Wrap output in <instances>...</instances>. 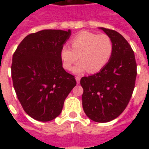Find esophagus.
<instances>
[{
    "mask_svg": "<svg viewBox=\"0 0 149 149\" xmlns=\"http://www.w3.org/2000/svg\"><path fill=\"white\" fill-rule=\"evenodd\" d=\"M76 81H77V84H80V81H81V77H76Z\"/></svg>",
    "mask_w": 149,
    "mask_h": 149,
    "instance_id": "obj_1",
    "label": "esophagus"
}]
</instances>
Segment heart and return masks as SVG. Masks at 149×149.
I'll return each instance as SVG.
<instances>
[{
  "mask_svg": "<svg viewBox=\"0 0 149 149\" xmlns=\"http://www.w3.org/2000/svg\"><path fill=\"white\" fill-rule=\"evenodd\" d=\"M70 48L64 45L60 51L62 66L70 70L78 56L81 61L73 68L76 74L85 71L91 73L102 70L111 59L113 52L112 39L105 34H97L88 31H82L69 40Z\"/></svg>",
  "mask_w": 149,
  "mask_h": 149,
  "instance_id": "heart-1",
  "label": "heart"
}]
</instances>
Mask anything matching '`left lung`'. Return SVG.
Segmentation results:
<instances>
[{"label":"left lung","mask_w":149,"mask_h":149,"mask_svg":"<svg viewBox=\"0 0 149 149\" xmlns=\"http://www.w3.org/2000/svg\"><path fill=\"white\" fill-rule=\"evenodd\" d=\"M100 29L112 39V56L99 72L81 78V84L85 114L93 121L105 123L116 118L127 107L137 72L134 52L125 37L115 30Z\"/></svg>","instance_id":"1"}]
</instances>
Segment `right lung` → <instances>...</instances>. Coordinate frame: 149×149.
<instances>
[{
	"label": "right lung",
	"instance_id": "right-lung-1",
	"mask_svg": "<svg viewBox=\"0 0 149 149\" xmlns=\"http://www.w3.org/2000/svg\"><path fill=\"white\" fill-rule=\"evenodd\" d=\"M71 30L45 29L28 35L13 56L12 79L24 112L39 121L58 116L77 81L62 67L60 51Z\"/></svg>",
	"mask_w": 149,
	"mask_h": 149
}]
</instances>
